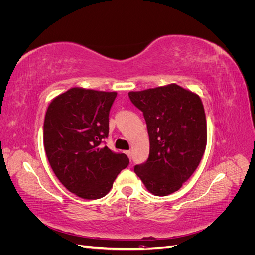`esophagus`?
Masks as SVG:
<instances>
[{"label": "esophagus", "mask_w": 255, "mask_h": 255, "mask_svg": "<svg viewBox=\"0 0 255 255\" xmlns=\"http://www.w3.org/2000/svg\"><path fill=\"white\" fill-rule=\"evenodd\" d=\"M126 154H127V155L128 156V158H129V159L132 158V152H130L129 150H128V151H126Z\"/></svg>", "instance_id": "esophagus-1"}]
</instances>
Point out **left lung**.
I'll return each mask as SVG.
<instances>
[{
    "label": "left lung",
    "instance_id": "1",
    "mask_svg": "<svg viewBox=\"0 0 255 255\" xmlns=\"http://www.w3.org/2000/svg\"><path fill=\"white\" fill-rule=\"evenodd\" d=\"M128 97L143 114L150 140L148 159L134 171L153 195H170L195 172L205 151L201 99L175 84L130 91Z\"/></svg>",
    "mask_w": 255,
    "mask_h": 255
}]
</instances>
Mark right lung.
Segmentation results:
<instances>
[{"instance_id": "right-lung-1", "label": "right lung", "mask_w": 255, "mask_h": 255, "mask_svg": "<svg viewBox=\"0 0 255 255\" xmlns=\"http://www.w3.org/2000/svg\"><path fill=\"white\" fill-rule=\"evenodd\" d=\"M117 92L71 88L50 103L43 123V144L54 173L64 186L83 199L109 194L129 160L113 152L104 139Z\"/></svg>"}]
</instances>
